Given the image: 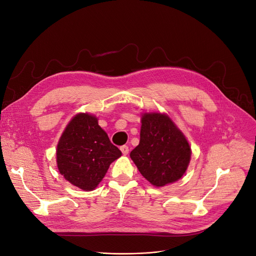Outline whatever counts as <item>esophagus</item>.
<instances>
[{"label": "esophagus", "mask_w": 256, "mask_h": 256, "mask_svg": "<svg viewBox=\"0 0 256 256\" xmlns=\"http://www.w3.org/2000/svg\"><path fill=\"white\" fill-rule=\"evenodd\" d=\"M120 151L122 152L124 155H128L130 150H128V146H122V147H120Z\"/></svg>", "instance_id": "esophagus-1"}]
</instances>
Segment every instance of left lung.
Listing matches in <instances>:
<instances>
[{
  "mask_svg": "<svg viewBox=\"0 0 256 256\" xmlns=\"http://www.w3.org/2000/svg\"><path fill=\"white\" fill-rule=\"evenodd\" d=\"M140 143L130 156L138 172L160 188L182 178L192 150L187 138L166 112L141 113Z\"/></svg>",
  "mask_w": 256,
  "mask_h": 256,
  "instance_id": "obj_1",
  "label": "left lung"
}]
</instances>
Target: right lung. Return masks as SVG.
<instances>
[{"label":"right lung","mask_w":256,"mask_h":256,"mask_svg":"<svg viewBox=\"0 0 256 256\" xmlns=\"http://www.w3.org/2000/svg\"><path fill=\"white\" fill-rule=\"evenodd\" d=\"M122 156L94 114L80 112L65 126L56 149L59 172L84 191L95 190L110 164Z\"/></svg>","instance_id":"add662e5"}]
</instances>
